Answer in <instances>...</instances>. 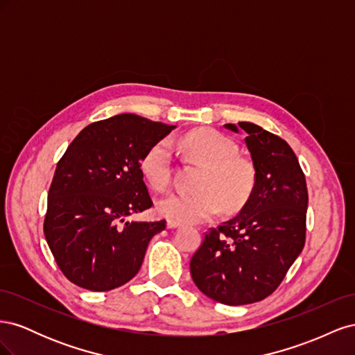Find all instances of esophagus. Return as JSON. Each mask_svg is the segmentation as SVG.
I'll return each instance as SVG.
<instances>
[{
    "label": "esophagus",
    "instance_id": "34e87169",
    "mask_svg": "<svg viewBox=\"0 0 355 355\" xmlns=\"http://www.w3.org/2000/svg\"><path fill=\"white\" fill-rule=\"evenodd\" d=\"M180 223L178 222H173V220H167V228L168 230H175V228H179Z\"/></svg>",
    "mask_w": 355,
    "mask_h": 355
}]
</instances>
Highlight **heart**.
I'll return each instance as SVG.
<instances>
[{"instance_id": "heart-1", "label": "heart", "mask_w": 355, "mask_h": 355, "mask_svg": "<svg viewBox=\"0 0 355 355\" xmlns=\"http://www.w3.org/2000/svg\"><path fill=\"white\" fill-rule=\"evenodd\" d=\"M184 154L204 166L197 194H170L157 202L161 216L178 223H198L216 216L222 207L241 209L256 185V167L249 157L239 154L230 137L211 128H198L180 137ZM141 170L148 185L163 191L171 179V148L168 141L155 142L145 153Z\"/></svg>"}]
</instances>
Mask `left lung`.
I'll use <instances>...</instances> for the list:
<instances>
[{"label":"left lung","mask_w":355,"mask_h":355,"mask_svg":"<svg viewBox=\"0 0 355 355\" xmlns=\"http://www.w3.org/2000/svg\"><path fill=\"white\" fill-rule=\"evenodd\" d=\"M247 133L256 185L237 216L206 234L189 268L196 286L223 305H247L280 286L305 244L308 191L286 141L253 123L225 124Z\"/></svg>","instance_id":"8db88e82"}]
</instances>
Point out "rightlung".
<instances>
[{"label": "right lung", "mask_w": 355, "mask_h": 355, "mask_svg": "<svg viewBox=\"0 0 355 355\" xmlns=\"http://www.w3.org/2000/svg\"><path fill=\"white\" fill-rule=\"evenodd\" d=\"M176 125L120 114L84 127L59 159L49 191L44 235L60 271L92 292L139 272L166 220H127L153 206L141 161Z\"/></svg>", "instance_id": "add662e5"}]
</instances>
